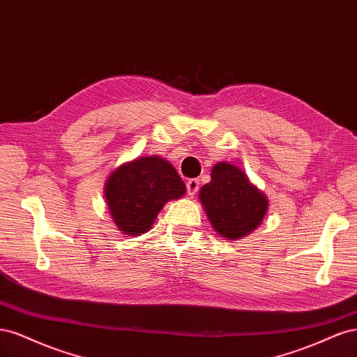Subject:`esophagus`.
<instances>
[{"label": "esophagus", "instance_id": "34e87169", "mask_svg": "<svg viewBox=\"0 0 357 357\" xmlns=\"http://www.w3.org/2000/svg\"><path fill=\"white\" fill-rule=\"evenodd\" d=\"M186 189H188V193L189 197H193L195 193L198 192L199 189V180L198 178H190L186 181Z\"/></svg>", "mask_w": 357, "mask_h": 357}]
</instances>
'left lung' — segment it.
I'll list each match as a JSON object with an SVG mask.
<instances>
[{
	"label": "left lung",
	"instance_id": "obj_1",
	"mask_svg": "<svg viewBox=\"0 0 357 357\" xmlns=\"http://www.w3.org/2000/svg\"><path fill=\"white\" fill-rule=\"evenodd\" d=\"M199 199L214 231L231 241L253 232L268 210L264 193L228 162L213 167L211 181L201 188Z\"/></svg>",
	"mask_w": 357,
	"mask_h": 357
}]
</instances>
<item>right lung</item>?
Returning <instances> with one entry per match:
<instances>
[{
	"instance_id": "obj_1",
	"label": "right lung",
	"mask_w": 357,
	"mask_h": 357,
	"mask_svg": "<svg viewBox=\"0 0 357 357\" xmlns=\"http://www.w3.org/2000/svg\"><path fill=\"white\" fill-rule=\"evenodd\" d=\"M104 189L119 231L134 236L147 232L164 205L181 198L186 192L176 168L160 156L126 162L112 172Z\"/></svg>"
}]
</instances>
